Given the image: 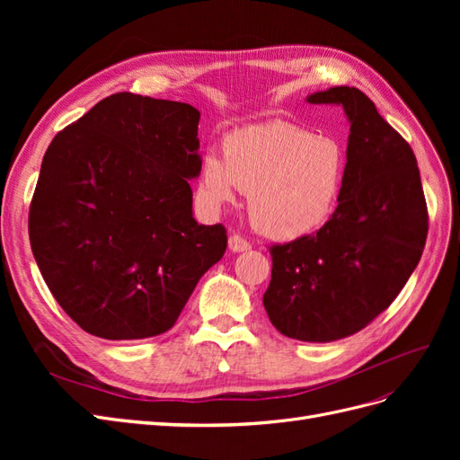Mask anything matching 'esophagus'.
Segmentation results:
<instances>
[{
	"instance_id": "34e87169",
	"label": "esophagus",
	"mask_w": 460,
	"mask_h": 460,
	"mask_svg": "<svg viewBox=\"0 0 460 460\" xmlns=\"http://www.w3.org/2000/svg\"><path fill=\"white\" fill-rule=\"evenodd\" d=\"M252 247V243H249L245 238H242L240 234H232L228 238V249L232 253H242V252H247V249Z\"/></svg>"
}]
</instances>
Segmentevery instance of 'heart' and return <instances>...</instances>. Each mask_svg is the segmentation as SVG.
<instances>
[{
	"instance_id": "obj_1",
	"label": "heart",
	"mask_w": 460,
	"mask_h": 460,
	"mask_svg": "<svg viewBox=\"0 0 460 460\" xmlns=\"http://www.w3.org/2000/svg\"><path fill=\"white\" fill-rule=\"evenodd\" d=\"M345 180V153L330 136L284 120L252 124L203 157L199 193L208 207L249 193V218L274 240H297L324 226Z\"/></svg>"
}]
</instances>
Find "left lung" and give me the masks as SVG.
<instances>
[{
    "label": "left lung",
    "instance_id": "obj_1",
    "mask_svg": "<svg viewBox=\"0 0 460 460\" xmlns=\"http://www.w3.org/2000/svg\"><path fill=\"white\" fill-rule=\"evenodd\" d=\"M309 103L341 105L351 122L343 190L316 234L272 245L262 305L274 328L301 341H336L368 326L419 264L428 208L411 146L357 88L333 86Z\"/></svg>",
    "mask_w": 460,
    "mask_h": 460
}]
</instances>
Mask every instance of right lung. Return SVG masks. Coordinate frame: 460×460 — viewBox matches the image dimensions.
Here are the masks:
<instances>
[{"mask_svg":"<svg viewBox=\"0 0 460 460\" xmlns=\"http://www.w3.org/2000/svg\"><path fill=\"white\" fill-rule=\"evenodd\" d=\"M199 111L120 92L61 130L41 161L29 234L63 311L92 336L171 330L199 278L226 252L222 225H198Z\"/></svg>","mask_w":460,"mask_h":460,"instance_id":"obj_1","label":"right lung"}]
</instances>
